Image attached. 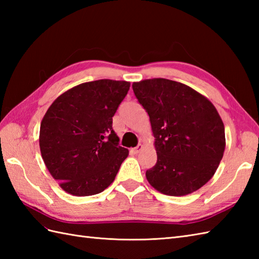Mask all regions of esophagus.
Instances as JSON below:
<instances>
[{
	"label": "esophagus",
	"instance_id": "1",
	"mask_svg": "<svg viewBox=\"0 0 259 259\" xmlns=\"http://www.w3.org/2000/svg\"><path fill=\"white\" fill-rule=\"evenodd\" d=\"M142 149H144V146H142V145H138L136 148H133V149H131L130 151L133 152V153H135V155H137V153H139Z\"/></svg>",
	"mask_w": 259,
	"mask_h": 259
}]
</instances>
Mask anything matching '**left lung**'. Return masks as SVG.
<instances>
[{
    "label": "left lung",
    "mask_w": 259,
    "mask_h": 259,
    "mask_svg": "<svg viewBox=\"0 0 259 259\" xmlns=\"http://www.w3.org/2000/svg\"><path fill=\"white\" fill-rule=\"evenodd\" d=\"M133 89L149 114L157 163L146 177L168 196H186L206 185L221 163L226 139L217 109L192 88L153 78Z\"/></svg>",
    "instance_id": "1"
}]
</instances>
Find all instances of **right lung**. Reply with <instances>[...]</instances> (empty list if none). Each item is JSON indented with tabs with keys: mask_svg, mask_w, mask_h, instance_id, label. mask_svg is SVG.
Instances as JSON below:
<instances>
[{
	"mask_svg": "<svg viewBox=\"0 0 259 259\" xmlns=\"http://www.w3.org/2000/svg\"><path fill=\"white\" fill-rule=\"evenodd\" d=\"M130 82H84L60 95L41 121L43 161L68 194H100L113 183L129 150L119 146L112 117Z\"/></svg>",
	"mask_w": 259,
	"mask_h": 259,
	"instance_id": "right-lung-1",
	"label": "right lung"
}]
</instances>
